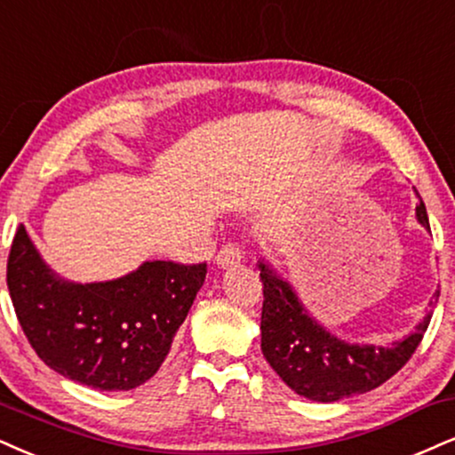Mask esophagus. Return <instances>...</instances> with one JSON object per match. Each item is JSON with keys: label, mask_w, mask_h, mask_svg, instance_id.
<instances>
[{"label": "esophagus", "mask_w": 455, "mask_h": 455, "mask_svg": "<svg viewBox=\"0 0 455 455\" xmlns=\"http://www.w3.org/2000/svg\"><path fill=\"white\" fill-rule=\"evenodd\" d=\"M240 259H243V253H240V246H238V244H234V243L223 244L221 249H219L217 257H215L217 266H219V267H223V270H226V267L238 266Z\"/></svg>", "instance_id": "34e87169"}]
</instances>
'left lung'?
<instances>
[{"label": "left lung", "mask_w": 455, "mask_h": 455, "mask_svg": "<svg viewBox=\"0 0 455 455\" xmlns=\"http://www.w3.org/2000/svg\"><path fill=\"white\" fill-rule=\"evenodd\" d=\"M418 194V192H416ZM416 206L419 226L430 232L422 198ZM263 283L261 352L284 384L310 401L333 403L364 395L390 379L411 358L422 341L439 291L430 299V312L411 333L390 346L350 344L324 329L299 299L293 284L280 276L263 257L257 263Z\"/></svg>", "instance_id": "left-lung-1"}]
</instances>
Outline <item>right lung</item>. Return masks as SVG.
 I'll return each instance as SVG.
<instances>
[{"label": "right lung", "instance_id": "1", "mask_svg": "<svg viewBox=\"0 0 455 455\" xmlns=\"http://www.w3.org/2000/svg\"><path fill=\"white\" fill-rule=\"evenodd\" d=\"M206 263L143 261L126 276L73 283L39 255L20 223L8 257V291L37 356L71 382L132 390L154 378L171 350Z\"/></svg>", "mask_w": 455, "mask_h": 455}]
</instances>
